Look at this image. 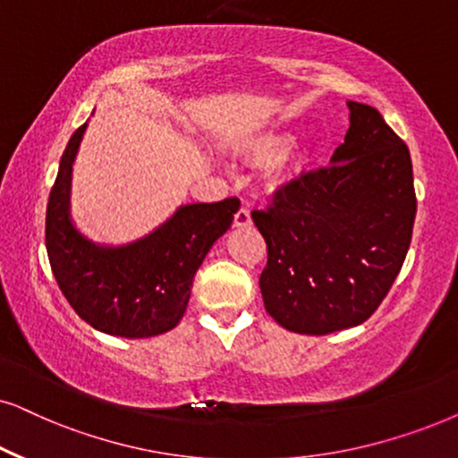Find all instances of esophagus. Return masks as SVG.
Instances as JSON below:
<instances>
[{
	"mask_svg": "<svg viewBox=\"0 0 458 458\" xmlns=\"http://www.w3.org/2000/svg\"><path fill=\"white\" fill-rule=\"evenodd\" d=\"M233 225H235V227H240V229H243V227H250V225H252L250 210H248V208H240V210L235 212Z\"/></svg>",
	"mask_w": 458,
	"mask_h": 458,
	"instance_id": "1",
	"label": "esophagus"
}]
</instances>
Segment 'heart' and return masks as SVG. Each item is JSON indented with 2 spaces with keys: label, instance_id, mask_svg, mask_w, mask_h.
<instances>
[{
  "label": "heart",
  "instance_id": "b5f03b06",
  "mask_svg": "<svg viewBox=\"0 0 458 458\" xmlns=\"http://www.w3.org/2000/svg\"><path fill=\"white\" fill-rule=\"evenodd\" d=\"M293 145V134L288 132H269L263 136H257L248 147V156L254 164L259 165H271L286 156Z\"/></svg>",
  "mask_w": 458,
  "mask_h": 458
}]
</instances>
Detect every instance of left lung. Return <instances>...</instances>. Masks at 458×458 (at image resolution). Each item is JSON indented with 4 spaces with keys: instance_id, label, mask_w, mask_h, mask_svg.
<instances>
[{
    "instance_id": "1",
    "label": "left lung",
    "mask_w": 458,
    "mask_h": 458,
    "mask_svg": "<svg viewBox=\"0 0 458 458\" xmlns=\"http://www.w3.org/2000/svg\"><path fill=\"white\" fill-rule=\"evenodd\" d=\"M345 142L328 168L277 189L252 221L267 243V313L299 335L353 328L394 286L412 240L411 151L370 105L349 100Z\"/></svg>"
}]
</instances>
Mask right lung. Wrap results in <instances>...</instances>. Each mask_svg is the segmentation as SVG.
Returning <instances> with one entry per match:
<instances>
[{"mask_svg": "<svg viewBox=\"0 0 458 458\" xmlns=\"http://www.w3.org/2000/svg\"><path fill=\"white\" fill-rule=\"evenodd\" d=\"M86 123L71 136L46 210V250L58 288L92 328L123 338L164 335L185 316L195 271L233 223L240 199L181 206L126 246H100L69 216L71 170Z\"/></svg>", "mask_w": 458, "mask_h": 458, "instance_id": "add662e5", "label": "right lung"}]
</instances>
